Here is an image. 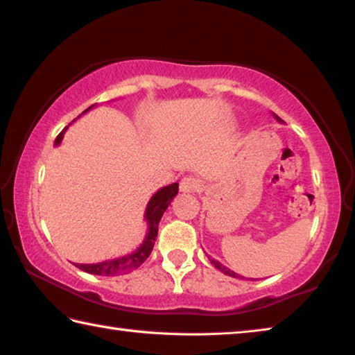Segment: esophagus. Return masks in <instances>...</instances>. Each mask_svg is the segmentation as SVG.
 <instances>
[{"label": "esophagus", "mask_w": 355, "mask_h": 355, "mask_svg": "<svg viewBox=\"0 0 355 355\" xmlns=\"http://www.w3.org/2000/svg\"><path fill=\"white\" fill-rule=\"evenodd\" d=\"M202 189V182L196 177H184L180 182V191L182 192H197Z\"/></svg>", "instance_id": "34e87169"}]
</instances>
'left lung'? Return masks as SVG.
<instances>
[{
    "label": "left lung",
    "mask_w": 355,
    "mask_h": 355,
    "mask_svg": "<svg viewBox=\"0 0 355 355\" xmlns=\"http://www.w3.org/2000/svg\"><path fill=\"white\" fill-rule=\"evenodd\" d=\"M274 117L277 119L279 122H282V119H280V117H277V116H275V114H274ZM209 261H211V264H213V266H214L216 269H219V271H220V272H224L225 275H230V277H235V279H243V275H239V274H236V272L230 271V269H228L227 266H224V264H220L219 261H216L214 258H209Z\"/></svg>",
    "instance_id": "obj_1"
}]
</instances>
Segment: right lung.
<instances>
[{
  "mask_svg": "<svg viewBox=\"0 0 355 355\" xmlns=\"http://www.w3.org/2000/svg\"><path fill=\"white\" fill-rule=\"evenodd\" d=\"M92 107L94 105L89 106L83 114H86L89 110H92ZM64 131H61L59 136L56 137L55 141L56 146L61 144L64 137ZM177 194H178V183H172L169 186L161 188L159 191H156L152 196V199H150L147 203L146 214H144V218H146V222H147V235L144 238L142 244L135 252H131L128 255L112 258V260H106L100 263H92V264L75 263V266L80 268L84 272L94 274V275H122V274H128L131 271H135V269L139 268L141 264L150 257V254H152L156 236H158L159 220L163 218L167 207L171 205V202Z\"/></svg>",
  "mask_w": 355,
  "mask_h": 355,
  "instance_id": "add662e5",
  "label": "right lung"
}]
</instances>
